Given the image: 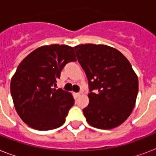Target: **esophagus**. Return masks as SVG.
Segmentation results:
<instances>
[{
	"mask_svg": "<svg viewBox=\"0 0 156 156\" xmlns=\"http://www.w3.org/2000/svg\"><path fill=\"white\" fill-rule=\"evenodd\" d=\"M74 95H75V97L77 98V97H78V96H80V95H81V93H80V92L75 93V94H74Z\"/></svg>",
	"mask_w": 156,
	"mask_h": 156,
	"instance_id": "1",
	"label": "esophagus"
}]
</instances>
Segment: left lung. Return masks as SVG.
<instances>
[{
	"label": "left lung",
	"mask_w": 156,
	"mask_h": 156,
	"mask_svg": "<svg viewBox=\"0 0 156 156\" xmlns=\"http://www.w3.org/2000/svg\"><path fill=\"white\" fill-rule=\"evenodd\" d=\"M89 84V104L83 114L89 125L110 129L121 125L133 111L138 79L129 61L114 48L104 44L73 47Z\"/></svg>",
	"instance_id": "left-lung-1"
}]
</instances>
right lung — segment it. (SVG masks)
<instances>
[{"instance_id": "add662e5", "label": "right lung", "mask_w": 156, "mask_h": 156, "mask_svg": "<svg viewBox=\"0 0 156 156\" xmlns=\"http://www.w3.org/2000/svg\"><path fill=\"white\" fill-rule=\"evenodd\" d=\"M76 61L72 47L51 44L36 48L19 64L10 91L16 111L27 125L50 130L65 123L74 100L69 92L52 87L66 64Z\"/></svg>"}]
</instances>
